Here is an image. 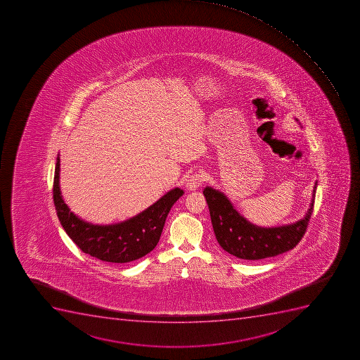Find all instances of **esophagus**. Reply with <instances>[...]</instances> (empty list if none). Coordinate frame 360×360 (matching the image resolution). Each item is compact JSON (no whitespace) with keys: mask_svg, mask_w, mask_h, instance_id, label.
Here are the masks:
<instances>
[{"mask_svg":"<svg viewBox=\"0 0 360 360\" xmlns=\"http://www.w3.org/2000/svg\"><path fill=\"white\" fill-rule=\"evenodd\" d=\"M204 181H205V175L203 173H195L187 179L186 187L188 191H196L197 188L203 185Z\"/></svg>","mask_w":360,"mask_h":360,"instance_id":"obj_1","label":"esophagus"}]
</instances>
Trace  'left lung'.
Returning <instances> with one entry per match:
<instances>
[{
  "label": "left lung",
  "instance_id": "8db88e82",
  "mask_svg": "<svg viewBox=\"0 0 360 360\" xmlns=\"http://www.w3.org/2000/svg\"><path fill=\"white\" fill-rule=\"evenodd\" d=\"M318 181L313 187L312 200L303 219L278 227H259L248 221L234 209L221 191L204 188L213 231L220 247L240 259L258 260L278 256L294 249L307 231L313 212Z\"/></svg>",
  "mask_w": 360,
  "mask_h": 360
}]
</instances>
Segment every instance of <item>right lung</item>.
Segmentation results:
<instances>
[{
  "label": "right lung",
  "mask_w": 360,
  "mask_h": 360,
  "mask_svg": "<svg viewBox=\"0 0 360 360\" xmlns=\"http://www.w3.org/2000/svg\"><path fill=\"white\" fill-rule=\"evenodd\" d=\"M60 165L57 156L53 196L63 229L80 250L108 263H129L153 251L160 241L169 210L184 195L182 189L174 188L131 219L112 225H93L71 212L63 200Z\"/></svg>",
  "instance_id": "right-lung-1"
}]
</instances>
